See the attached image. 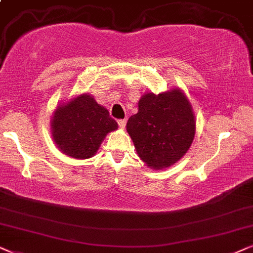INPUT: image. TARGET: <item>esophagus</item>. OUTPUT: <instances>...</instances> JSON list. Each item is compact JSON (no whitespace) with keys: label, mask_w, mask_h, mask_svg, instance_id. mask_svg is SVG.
Segmentation results:
<instances>
[{"label":"esophagus","mask_w":253,"mask_h":253,"mask_svg":"<svg viewBox=\"0 0 253 253\" xmlns=\"http://www.w3.org/2000/svg\"><path fill=\"white\" fill-rule=\"evenodd\" d=\"M118 125H119V127H120L121 129H124L125 126H126V120H125V119L118 120Z\"/></svg>","instance_id":"esophagus-1"}]
</instances>
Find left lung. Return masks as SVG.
<instances>
[{
  "label": "left lung",
  "mask_w": 253,
  "mask_h": 253,
  "mask_svg": "<svg viewBox=\"0 0 253 253\" xmlns=\"http://www.w3.org/2000/svg\"><path fill=\"white\" fill-rule=\"evenodd\" d=\"M139 157L150 169L160 170L179 161L193 142L194 113L180 89L146 93L139 111L127 121Z\"/></svg>",
  "instance_id": "8db88e82"
}]
</instances>
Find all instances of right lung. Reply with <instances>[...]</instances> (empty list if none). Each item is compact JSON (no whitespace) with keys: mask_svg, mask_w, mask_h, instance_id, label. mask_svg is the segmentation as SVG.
<instances>
[{"mask_svg":"<svg viewBox=\"0 0 253 253\" xmlns=\"http://www.w3.org/2000/svg\"><path fill=\"white\" fill-rule=\"evenodd\" d=\"M56 147L73 158L85 160L97 153L107 133L118 128L109 111L87 93L56 107L50 121Z\"/></svg>","mask_w":253,"mask_h":253,"instance_id":"1","label":"right lung"}]
</instances>
